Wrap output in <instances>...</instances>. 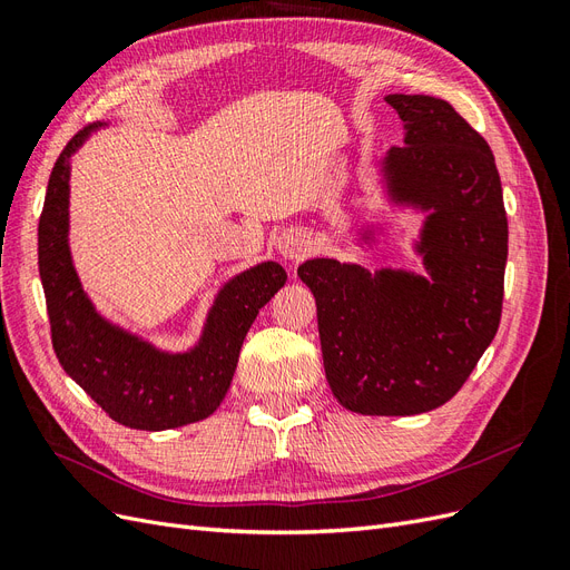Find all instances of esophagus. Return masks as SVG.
Instances as JSON below:
<instances>
[{
  "mask_svg": "<svg viewBox=\"0 0 570 570\" xmlns=\"http://www.w3.org/2000/svg\"><path fill=\"white\" fill-rule=\"evenodd\" d=\"M312 237L302 228H289L278 237V252L292 262H299V258L312 254Z\"/></svg>",
  "mask_w": 570,
  "mask_h": 570,
  "instance_id": "esophagus-1",
  "label": "esophagus"
}]
</instances>
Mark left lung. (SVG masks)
I'll list each match as a JSON object with an SVG mask.
<instances>
[{
    "mask_svg": "<svg viewBox=\"0 0 570 570\" xmlns=\"http://www.w3.org/2000/svg\"><path fill=\"white\" fill-rule=\"evenodd\" d=\"M406 128L383 161L387 193L430 209L419 252L430 281L335 258L297 268L316 297L325 377L364 416H413L450 402L497 335L509 223L492 149L428 95H387Z\"/></svg>",
    "mask_w": 570,
    "mask_h": 570,
    "instance_id": "8db88e82",
    "label": "left lung"
}]
</instances>
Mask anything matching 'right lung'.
Returning <instances> with one entry per match:
<instances>
[{"label":"right lung","instance_id":"add662e5","mask_svg":"<svg viewBox=\"0 0 570 570\" xmlns=\"http://www.w3.org/2000/svg\"><path fill=\"white\" fill-rule=\"evenodd\" d=\"M97 126L78 130L51 168L38 226V266L51 327V347L63 371L109 419L135 430H168L202 421L218 409L258 308L287 273L258 264L220 289L204 335L187 354L154 350L101 318L85 297L68 252V170L71 154Z\"/></svg>","mask_w":570,"mask_h":570}]
</instances>
